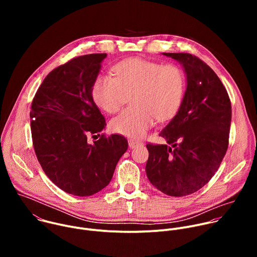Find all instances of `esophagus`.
Listing matches in <instances>:
<instances>
[{
  "label": "esophagus",
  "instance_id": "34e87169",
  "mask_svg": "<svg viewBox=\"0 0 257 257\" xmlns=\"http://www.w3.org/2000/svg\"><path fill=\"white\" fill-rule=\"evenodd\" d=\"M128 143H129L130 149H136V148H138V146L142 145V143L140 141H136V140H133V139H129Z\"/></svg>",
  "mask_w": 257,
  "mask_h": 257
}]
</instances>
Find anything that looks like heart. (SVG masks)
Returning a JSON list of instances; mask_svg holds the SVG:
<instances>
[{
  "label": "heart",
  "instance_id": "heart-1",
  "mask_svg": "<svg viewBox=\"0 0 257 257\" xmlns=\"http://www.w3.org/2000/svg\"><path fill=\"white\" fill-rule=\"evenodd\" d=\"M114 74L100 75L93 82L91 93L95 103L114 114L133 96L134 107L112 119L109 129L132 138H140L154 125L176 116L186 91V75L176 64L130 58L114 67Z\"/></svg>",
  "mask_w": 257,
  "mask_h": 257
}]
</instances>
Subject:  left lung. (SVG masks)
I'll return each mask as SVG.
<instances>
[{"mask_svg":"<svg viewBox=\"0 0 257 257\" xmlns=\"http://www.w3.org/2000/svg\"><path fill=\"white\" fill-rule=\"evenodd\" d=\"M163 55L182 64L187 87L179 112L160 133L171 146L146 145L145 172L157 189L182 197L202 188L221 165L228 150L232 106L222 81L199 58Z\"/></svg>","mask_w":257,"mask_h":257,"instance_id":"obj_1","label":"left lung"}]
</instances>
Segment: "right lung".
<instances>
[{
	"label": "right lung",
	"mask_w": 257,
	"mask_h": 257,
	"mask_svg": "<svg viewBox=\"0 0 257 257\" xmlns=\"http://www.w3.org/2000/svg\"><path fill=\"white\" fill-rule=\"evenodd\" d=\"M105 57L84 55L55 68L31 103L36 158L54 184L72 195L89 196L107 186L128 149L127 139L119 134L87 141L106 125L91 93Z\"/></svg>",
	"instance_id": "right-lung-1"
}]
</instances>
